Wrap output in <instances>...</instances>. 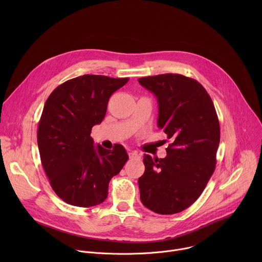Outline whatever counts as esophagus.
Instances as JSON below:
<instances>
[{"label": "esophagus", "instance_id": "esophagus-1", "mask_svg": "<svg viewBox=\"0 0 262 262\" xmlns=\"http://www.w3.org/2000/svg\"><path fill=\"white\" fill-rule=\"evenodd\" d=\"M128 156H129V159H130V160H136V161H140V160H141V156L138 155V152H136V151L129 152Z\"/></svg>", "mask_w": 262, "mask_h": 262}]
</instances>
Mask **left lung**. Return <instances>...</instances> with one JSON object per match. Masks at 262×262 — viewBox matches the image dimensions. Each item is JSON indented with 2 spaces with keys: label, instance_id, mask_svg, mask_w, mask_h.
Listing matches in <instances>:
<instances>
[{
  "label": "left lung",
  "instance_id": "8db88e82",
  "mask_svg": "<svg viewBox=\"0 0 262 262\" xmlns=\"http://www.w3.org/2000/svg\"><path fill=\"white\" fill-rule=\"evenodd\" d=\"M158 99V125L172 143L165 159L144 156L139 178L144 206L160 214L190 207L202 194L216 163L220 123L213 102L196 80L177 73L141 78Z\"/></svg>",
  "mask_w": 262,
  "mask_h": 262
}]
</instances>
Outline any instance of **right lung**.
Masks as SVG:
<instances>
[{
  "instance_id": "1",
  "label": "right lung",
  "mask_w": 262,
  "mask_h": 262,
  "mask_svg": "<svg viewBox=\"0 0 262 262\" xmlns=\"http://www.w3.org/2000/svg\"><path fill=\"white\" fill-rule=\"evenodd\" d=\"M128 80L85 74L58 86L46 101L37 132L40 160L54 192L70 205L102 203L111 178L128 160L122 145L108 150L90 136L110 96Z\"/></svg>"
}]
</instances>
